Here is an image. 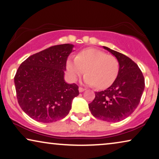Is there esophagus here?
<instances>
[{
  "instance_id": "1",
  "label": "esophagus",
  "mask_w": 159,
  "mask_h": 159,
  "mask_svg": "<svg viewBox=\"0 0 159 159\" xmlns=\"http://www.w3.org/2000/svg\"><path fill=\"white\" fill-rule=\"evenodd\" d=\"M79 92H83V91H84L85 90H86V89H84V88H82V87H79Z\"/></svg>"
}]
</instances>
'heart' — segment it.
Listing matches in <instances>:
<instances>
[{
    "label": "heart",
    "instance_id": "obj_1",
    "mask_svg": "<svg viewBox=\"0 0 159 159\" xmlns=\"http://www.w3.org/2000/svg\"><path fill=\"white\" fill-rule=\"evenodd\" d=\"M67 70L71 79L75 80L86 70L84 81L89 86L104 89L111 86L119 73L117 58L104 51L87 48L80 51L74 60L67 61Z\"/></svg>",
    "mask_w": 159,
    "mask_h": 159
}]
</instances>
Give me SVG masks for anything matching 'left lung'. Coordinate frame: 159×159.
I'll return each mask as SVG.
<instances>
[{
  "label": "left lung",
  "mask_w": 159,
  "mask_h": 159,
  "mask_svg": "<svg viewBox=\"0 0 159 159\" xmlns=\"http://www.w3.org/2000/svg\"><path fill=\"white\" fill-rule=\"evenodd\" d=\"M104 49L117 58L120 64L117 79L106 90L95 92V98L89 104L93 117L107 122H119L135 110L145 88L142 71L133 60L122 53Z\"/></svg>",
  "instance_id": "obj_1"
}]
</instances>
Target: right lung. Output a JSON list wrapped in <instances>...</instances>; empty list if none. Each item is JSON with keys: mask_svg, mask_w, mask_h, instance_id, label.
I'll list each match as a JSON object with an SVG mask.
<instances>
[{"mask_svg": "<svg viewBox=\"0 0 159 159\" xmlns=\"http://www.w3.org/2000/svg\"><path fill=\"white\" fill-rule=\"evenodd\" d=\"M73 48L70 44L52 46L31 55L18 68L14 76L18 103L36 121L50 123L64 118L79 94L77 84L64 80Z\"/></svg>", "mask_w": 159, "mask_h": 159, "instance_id": "1", "label": "right lung"}]
</instances>
